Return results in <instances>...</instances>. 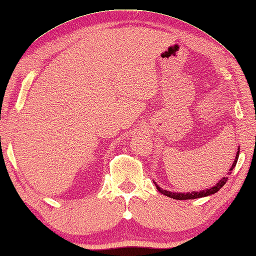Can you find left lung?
Wrapping results in <instances>:
<instances>
[{"label": "left lung", "mask_w": 256, "mask_h": 256, "mask_svg": "<svg viewBox=\"0 0 256 256\" xmlns=\"http://www.w3.org/2000/svg\"><path fill=\"white\" fill-rule=\"evenodd\" d=\"M238 156H240V146H238V151L236 152V156H235V160H234V162H233V164H232L230 171H228V172H227L228 174H232V171H233V169L235 168L236 164H238ZM227 179H228V176H222V178L220 181H218V182H217L215 186H212V188L202 190V192H168V190H164V189L160 188L159 186H158V184L154 182V181H153V182H154L156 189L159 190V192H160L162 194H164V196L170 197V198H174V199H176V200H187V199L202 198V197H207V196H210V194H216L217 192H220V189L222 187V186H224V184H226Z\"/></svg>", "instance_id": "1"}]
</instances>
